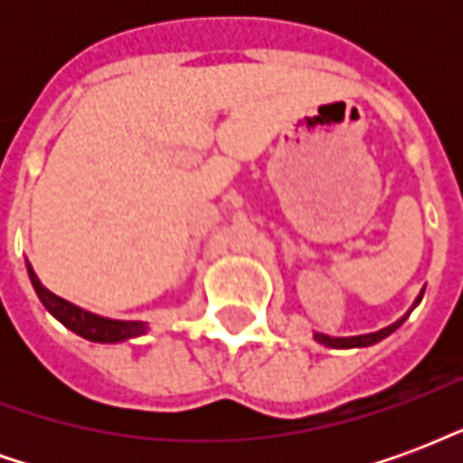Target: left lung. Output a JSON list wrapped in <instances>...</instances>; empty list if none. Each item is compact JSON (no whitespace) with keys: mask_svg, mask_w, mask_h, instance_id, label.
Masks as SVG:
<instances>
[{"mask_svg":"<svg viewBox=\"0 0 463 463\" xmlns=\"http://www.w3.org/2000/svg\"><path fill=\"white\" fill-rule=\"evenodd\" d=\"M419 300H421V298H419ZM399 325H402V320L394 322L392 327H384V330L372 332V335H359V337H325V335H317V342H322V345H327V347H337V349L369 347V345H374V342L384 340L387 335H392V332L397 330Z\"/></svg>","mask_w":463,"mask_h":463,"instance_id":"8db88e82","label":"left lung"}]
</instances>
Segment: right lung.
<instances>
[{
    "label": "right lung",
    "mask_w": 463,
    "mask_h": 463,
    "mask_svg": "<svg viewBox=\"0 0 463 463\" xmlns=\"http://www.w3.org/2000/svg\"><path fill=\"white\" fill-rule=\"evenodd\" d=\"M29 278H32V285H34L36 295H39V300L44 302V307L52 315H54L56 320L66 325L69 330L76 332V335H81L86 340L91 342H121V340H131V337H138L143 335V325L141 322H118V320H104V317H96L91 312L79 310L76 305L71 302L61 300V298H56L54 292H49L39 282V278L34 275V270L29 268Z\"/></svg>",
    "instance_id": "1"
}]
</instances>
